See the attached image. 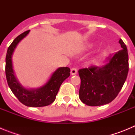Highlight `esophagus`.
<instances>
[{
    "label": "esophagus",
    "mask_w": 135,
    "mask_h": 135,
    "mask_svg": "<svg viewBox=\"0 0 135 135\" xmlns=\"http://www.w3.org/2000/svg\"><path fill=\"white\" fill-rule=\"evenodd\" d=\"M77 73V69L76 68H72L71 69V75H75Z\"/></svg>",
    "instance_id": "1"
}]
</instances>
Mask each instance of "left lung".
I'll use <instances>...</instances> for the list:
<instances>
[{
  "mask_svg": "<svg viewBox=\"0 0 135 135\" xmlns=\"http://www.w3.org/2000/svg\"><path fill=\"white\" fill-rule=\"evenodd\" d=\"M122 50L108 57L104 66H90L78 70L81 80L79 97L89 106H99L112 102L118 95L128 72V55L126 45L120 39Z\"/></svg>",
  "mask_w": 135,
  "mask_h": 135,
  "instance_id": "obj_1",
  "label": "left lung"
}]
</instances>
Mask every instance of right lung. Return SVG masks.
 <instances>
[{"instance_id":"right-lung-1","label":"right lung","mask_w":135,"mask_h":135,"mask_svg":"<svg viewBox=\"0 0 135 135\" xmlns=\"http://www.w3.org/2000/svg\"><path fill=\"white\" fill-rule=\"evenodd\" d=\"M29 32L30 30L26 31L15 38L7 49L5 65L6 78L9 88L21 103L28 107H43L51 104L55 100L60 86L70 76V69L68 67L58 68L51 76L47 83L40 89L27 90L21 86L14 75L11 57L17 44Z\"/></svg>"}]
</instances>
